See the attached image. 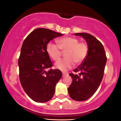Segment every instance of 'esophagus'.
I'll return each instance as SVG.
<instances>
[{
	"label": "esophagus",
	"mask_w": 121,
	"mask_h": 121,
	"mask_svg": "<svg viewBox=\"0 0 121 121\" xmlns=\"http://www.w3.org/2000/svg\"><path fill=\"white\" fill-rule=\"evenodd\" d=\"M68 75V73L66 72H62V77H65L66 76Z\"/></svg>",
	"instance_id": "esophagus-1"
}]
</instances>
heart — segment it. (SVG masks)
I'll use <instances>...</instances> for the list:
<instances>
[{
  "label": "heart",
  "instance_id": "1",
  "mask_svg": "<svg viewBox=\"0 0 121 121\" xmlns=\"http://www.w3.org/2000/svg\"><path fill=\"white\" fill-rule=\"evenodd\" d=\"M56 45L48 43L46 50L48 55L56 61L62 55V51L65 52L66 58L60 60L55 64L57 69L62 71H67L71 69L76 63L81 64L85 60L88 52V45L85 42H79L78 39L72 36H67L59 39Z\"/></svg>",
  "mask_w": 121,
  "mask_h": 121
}]
</instances>
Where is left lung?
I'll return each instance as SVG.
<instances>
[{
    "instance_id": "1",
    "label": "left lung",
    "mask_w": 121,
    "mask_h": 121,
    "mask_svg": "<svg viewBox=\"0 0 121 121\" xmlns=\"http://www.w3.org/2000/svg\"><path fill=\"white\" fill-rule=\"evenodd\" d=\"M86 40L88 46L87 56L75 72L71 73L72 82L69 87V94L74 100H87L96 92L104 77L107 57L104 46L95 37L87 33H75Z\"/></svg>"
}]
</instances>
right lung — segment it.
<instances>
[{
  "label": "right lung",
  "instance_id": "add662e5",
  "mask_svg": "<svg viewBox=\"0 0 121 121\" xmlns=\"http://www.w3.org/2000/svg\"><path fill=\"white\" fill-rule=\"evenodd\" d=\"M62 35L48 29L38 28L22 43L18 60L19 78L26 93L36 102L50 100L62 77L60 70L51 69L52 63L46 50L50 40Z\"/></svg>",
  "mask_w": 121,
  "mask_h": 121
}]
</instances>
